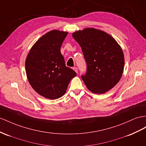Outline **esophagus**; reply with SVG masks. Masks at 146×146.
Instances as JSON below:
<instances>
[{"label": "esophagus", "mask_w": 146, "mask_h": 146, "mask_svg": "<svg viewBox=\"0 0 146 146\" xmlns=\"http://www.w3.org/2000/svg\"><path fill=\"white\" fill-rule=\"evenodd\" d=\"M73 70H74V71H75V72H76V73H78V68H76V67H74V68H73Z\"/></svg>", "instance_id": "34e87169"}]
</instances>
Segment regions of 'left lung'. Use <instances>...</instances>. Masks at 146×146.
Instances as JSON below:
<instances>
[{"mask_svg":"<svg viewBox=\"0 0 146 146\" xmlns=\"http://www.w3.org/2000/svg\"><path fill=\"white\" fill-rule=\"evenodd\" d=\"M80 44L87 64L81 78L89 91L104 94L117 84L122 76L125 58L120 46L107 33L87 28L73 33Z\"/></svg>","mask_w":146,"mask_h":146,"instance_id":"left-lung-1","label":"left lung"}]
</instances>
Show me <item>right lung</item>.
I'll return each instance as SVG.
<instances>
[{
	"mask_svg": "<svg viewBox=\"0 0 146 146\" xmlns=\"http://www.w3.org/2000/svg\"><path fill=\"white\" fill-rule=\"evenodd\" d=\"M68 32L52 30L36 41L27 55L26 73L33 89L44 98L56 99L65 94L76 73L65 65L60 47Z\"/></svg>",
	"mask_w": 146,
	"mask_h": 146,
	"instance_id": "1",
	"label": "right lung"
}]
</instances>
